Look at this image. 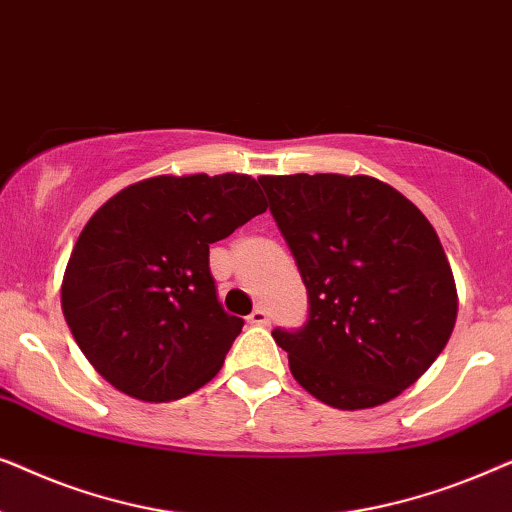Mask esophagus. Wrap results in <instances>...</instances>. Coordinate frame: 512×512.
<instances>
[{"label":"esophagus","instance_id":"obj_1","mask_svg":"<svg viewBox=\"0 0 512 512\" xmlns=\"http://www.w3.org/2000/svg\"><path fill=\"white\" fill-rule=\"evenodd\" d=\"M247 321L251 326H268L270 324V314L265 312L263 307H256V310L247 317Z\"/></svg>","mask_w":512,"mask_h":512}]
</instances>
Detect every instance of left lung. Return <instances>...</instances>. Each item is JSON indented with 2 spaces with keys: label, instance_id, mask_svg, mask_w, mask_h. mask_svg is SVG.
Here are the masks:
<instances>
[{
  "label": "left lung",
  "instance_id": "left-lung-1",
  "mask_svg": "<svg viewBox=\"0 0 512 512\" xmlns=\"http://www.w3.org/2000/svg\"><path fill=\"white\" fill-rule=\"evenodd\" d=\"M307 289V321L275 328L291 373L321 403L375 408L422 377L450 340L457 286L436 230L373 177H261Z\"/></svg>",
  "mask_w": 512,
  "mask_h": 512
}]
</instances>
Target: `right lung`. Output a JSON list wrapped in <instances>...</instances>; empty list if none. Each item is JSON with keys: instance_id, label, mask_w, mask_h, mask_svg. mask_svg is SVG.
I'll return each mask as SVG.
<instances>
[{"instance_id": "1", "label": "right lung", "mask_w": 512, "mask_h": 512, "mask_svg": "<svg viewBox=\"0 0 512 512\" xmlns=\"http://www.w3.org/2000/svg\"><path fill=\"white\" fill-rule=\"evenodd\" d=\"M265 207L247 174H191L139 181L90 216L62 279V312L104 380L165 403L219 373L244 321L223 310L209 244Z\"/></svg>"}]
</instances>
